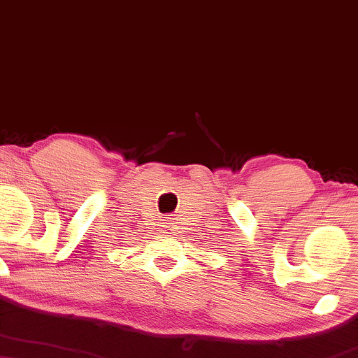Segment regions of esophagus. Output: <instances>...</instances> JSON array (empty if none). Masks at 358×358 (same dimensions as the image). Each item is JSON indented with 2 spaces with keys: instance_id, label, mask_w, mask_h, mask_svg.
Masks as SVG:
<instances>
[{
  "instance_id": "esophagus-1",
  "label": "esophagus",
  "mask_w": 358,
  "mask_h": 358,
  "mask_svg": "<svg viewBox=\"0 0 358 358\" xmlns=\"http://www.w3.org/2000/svg\"><path fill=\"white\" fill-rule=\"evenodd\" d=\"M164 221H167L166 224H167V228H169L171 231H174V228H176V221H174V217H166V220Z\"/></svg>"
}]
</instances>
